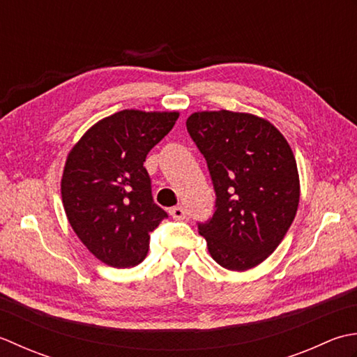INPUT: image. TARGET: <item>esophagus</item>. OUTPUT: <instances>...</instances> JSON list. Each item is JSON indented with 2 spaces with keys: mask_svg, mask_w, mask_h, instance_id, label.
Segmentation results:
<instances>
[{
  "mask_svg": "<svg viewBox=\"0 0 357 357\" xmlns=\"http://www.w3.org/2000/svg\"><path fill=\"white\" fill-rule=\"evenodd\" d=\"M169 214L174 220H183L186 217V209L183 206H174L169 209Z\"/></svg>",
  "mask_w": 357,
  "mask_h": 357,
  "instance_id": "1",
  "label": "esophagus"
}]
</instances>
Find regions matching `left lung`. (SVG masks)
<instances>
[{"mask_svg":"<svg viewBox=\"0 0 357 357\" xmlns=\"http://www.w3.org/2000/svg\"><path fill=\"white\" fill-rule=\"evenodd\" d=\"M186 129L205 157L214 214L197 223L209 254L245 271L278 248L299 206V174L285 138L270 121L231 111L195 112Z\"/></svg>","mask_w":357,"mask_h":357,"instance_id":"8db88e82","label":"left lung"}]
</instances>
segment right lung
Masks as SVG:
<instances>
[{
    "mask_svg": "<svg viewBox=\"0 0 357 357\" xmlns=\"http://www.w3.org/2000/svg\"><path fill=\"white\" fill-rule=\"evenodd\" d=\"M178 112L120 111L93 125L68 155L61 197L72 229L114 268L146 257L151 232L168 214L152 199L143 163Z\"/></svg>",
    "mask_w": 357,
    "mask_h": 357,
    "instance_id": "1",
    "label": "right lung"
}]
</instances>
